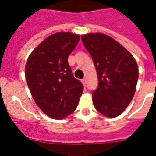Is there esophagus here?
I'll list each match as a JSON object with an SVG mask.
<instances>
[{"label":"esophagus","mask_w":156,"mask_h":156,"mask_svg":"<svg viewBox=\"0 0 156 156\" xmlns=\"http://www.w3.org/2000/svg\"><path fill=\"white\" fill-rule=\"evenodd\" d=\"M82 83H83V86H86V85H87V80H86L85 78H83V79H82Z\"/></svg>","instance_id":"1"}]
</instances>
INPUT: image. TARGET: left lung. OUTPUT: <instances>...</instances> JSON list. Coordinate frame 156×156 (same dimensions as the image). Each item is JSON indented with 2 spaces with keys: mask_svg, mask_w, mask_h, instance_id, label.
Wrapping results in <instances>:
<instances>
[{
  "mask_svg": "<svg viewBox=\"0 0 156 156\" xmlns=\"http://www.w3.org/2000/svg\"><path fill=\"white\" fill-rule=\"evenodd\" d=\"M81 38L98 75V87L93 93L95 108L106 117H117L134 97L139 78L137 62L126 48L109 36L90 32Z\"/></svg>",
  "mask_w": 156,
  "mask_h": 156,
  "instance_id": "left-lung-1",
  "label": "left lung"
}]
</instances>
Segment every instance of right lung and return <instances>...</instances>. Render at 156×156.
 Returning <instances> with one entry per match:
<instances>
[{
    "label": "right lung",
    "instance_id": "add662e5",
    "mask_svg": "<svg viewBox=\"0 0 156 156\" xmlns=\"http://www.w3.org/2000/svg\"><path fill=\"white\" fill-rule=\"evenodd\" d=\"M80 36L56 32L45 38L29 55L25 67L27 83L41 111L62 119L77 108L83 86L73 77L68 58Z\"/></svg>",
    "mask_w": 156,
    "mask_h": 156
}]
</instances>
